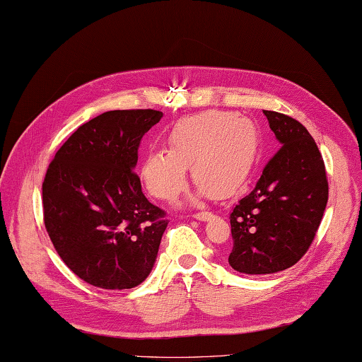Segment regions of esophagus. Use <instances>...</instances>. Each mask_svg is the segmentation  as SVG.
<instances>
[{
  "label": "esophagus",
  "mask_w": 362,
  "mask_h": 362,
  "mask_svg": "<svg viewBox=\"0 0 362 362\" xmlns=\"http://www.w3.org/2000/svg\"><path fill=\"white\" fill-rule=\"evenodd\" d=\"M209 217H212V212H208V211H202V212H196V214H194V218L200 220V221H206V220H209Z\"/></svg>",
  "instance_id": "34e87169"
}]
</instances>
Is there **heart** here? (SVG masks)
I'll return each instance as SVG.
<instances>
[{
	"label": "heart",
	"instance_id": "obj_1",
	"mask_svg": "<svg viewBox=\"0 0 362 362\" xmlns=\"http://www.w3.org/2000/svg\"><path fill=\"white\" fill-rule=\"evenodd\" d=\"M168 150L145 153L139 175L148 192L174 200L187 185L188 166L202 188L217 197L234 192L249 179L260 154V134L251 119L229 111L179 119L166 133Z\"/></svg>",
	"mask_w": 362,
	"mask_h": 362
}]
</instances>
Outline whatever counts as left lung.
<instances>
[{"mask_svg": "<svg viewBox=\"0 0 362 362\" xmlns=\"http://www.w3.org/2000/svg\"><path fill=\"white\" fill-rule=\"evenodd\" d=\"M263 113L281 148L229 216L234 243L228 262L247 275L275 274L298 262L329 197L322 157L305 127L276 111Z\"/></svg>", "mask_w": 362, "mask_h": 362, "instance_id": "left-lung-1", "label": "left lung"}]
</instances>
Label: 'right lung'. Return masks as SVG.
Instances as JSON below:
<instances>
[{
    "instance_id": "right-lung-1",
    "label": "right lung",
    "mask_w": 362,
    "mask_h": 362,
    "mask_svg": "<svg viewBox=\"0 0 362 362\" xmlns=\"http://www.w3.org/2000/svg\"><path fill=\"white\" fill-rule=\"evenodd\" d=\"M157 110H113L81 125L49 165L44 223L57 252L81 280L132 289L153 271L168 226L133 171Z\"/></svg>"
}]
</instances>
